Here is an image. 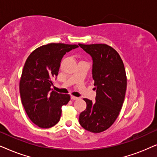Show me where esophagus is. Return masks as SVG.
<instances>
[{
    "instance_id": "obj_1",
    "label": "esophagus",
    "mask_w": 157,
    "mask_h": 157,
    "mask_svg": "<svg viewBox=\"0 0 157 157\" xmlns=\"http://www.w3.org/2000/svg\"><path fill=\"white\" fill-rule=\"evenodd\" d=\"M71 99H72V100H78L79 98L77 97H75V96L72 95V96H71Z\"/></svg>"
}]
</instances>
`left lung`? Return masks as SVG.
Returning <instances> with one entry per match:
<instances>
[{"label": "left lung", "mask_w": 157, "mask_h": 157, "mask_svg": "<svg viewBox=\"0 0 157 157\" xmlns=\"http://www.w3.org/2000/svg\"><path fill=\"white\" fill-rule=\"evenodd\" d=\"M79 46L93 58V79L95 103L84 98L87 108L79 117L85 130L100 133L107 130L118 118L126 95L127 78L119 54L105 44Z\"/></svg>", "instance_id": "1"}]
</instances>
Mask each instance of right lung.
<instances>
[{
  "label": "right lung",
  "mask_w": 157,
  "mask_h": 157,
  "mask_svg": "<svg viewBox=\"0 0 157 157\" xmlns=\"http://www.w3.org/2000/svg\"><path fill=\"white\" fill-rule=\"evenodd\" d=\"M77 47V44H48L33 50L25 62L19 84L21 99L27 116L39 128L55 126L62 107L70 100V95L52 91L51 86L63 56Z\"/></svg>",
  "instance_id": "obj_1"
}]
</instances>
